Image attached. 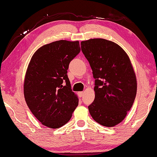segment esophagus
I'll return each mask as SVG.
<instances>
[{"label":"esophagus","instance_id":"34e87169","mask_svg":"<svg viewBox=\"0 0 157 157\" xmlns=\"http://www.w3.org/2000/svg\"><path fill=\"white\" fill-rule=\"evenodd\" d=\"M83 94H84L83 91H79L78 92V96L79 97V98H81V97L83 96Z\"/></svg>","mask_w":157,"mask_h":157}]
</instances>
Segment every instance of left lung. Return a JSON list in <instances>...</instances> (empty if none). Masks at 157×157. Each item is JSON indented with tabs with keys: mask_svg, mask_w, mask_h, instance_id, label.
Here are the masks:
<instances>
[{
	"mask_svg": "<svg viewBox=\"0 0 157 157\" xmlns=\"http://www.w3.org/2000/svg\"><path fill=\"white\" fill-rule=\"evenodd\" d=\"M95 79V98L89 113L101 125L113 127L131 110L137 92L132 63L126 52L114 42L103 38L81 42Z\"/></svg>",
	"mask_w": 157,
	"mask_h": 157,
	"instance_id": "obj_1",
	"label": "left lung"
}]
</instances>
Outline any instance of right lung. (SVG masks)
I'll return each mask as SVG.
<instances>
[{"instance_id":"1","label":"right lung","mask_w":157,"mask_h":157,"mask_svg":"<svg viewBox=\"0 0 157 157\" xmlns=\"http://www.w3.org/2000/svg\"><path fill=\"white\" fill-rule=\"evenodd\" d=\"M79 52V41L61 40L40 47L29 62L24 82L25 101L33 115L47 127L63 126L78 105L67 70Z\"/></svg>"}]
</instances>
